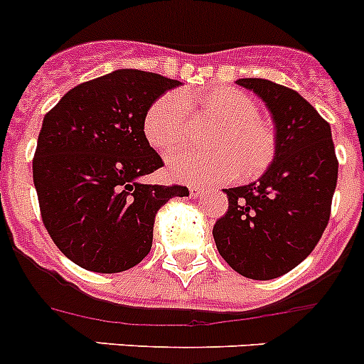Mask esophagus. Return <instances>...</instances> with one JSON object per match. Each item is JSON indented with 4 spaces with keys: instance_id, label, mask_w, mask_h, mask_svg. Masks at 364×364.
Segmentation results:
<instances>
[{
    "instance_id": "obj_1",
    "label": "esophagus",
    "mask_w": 364,
    "mask_h": 364,
    "mask_svg": "<svg viewBox=\"0 0 364 364\" xmlns=\"http://www.w3.org/2000/svg\"><path fill=\"white\" fill-rule=\"evenodd\" d=\"M202 191H204V189H202L200 186H189V195H191L193 198L200 197V195H202Z\"/></svg>"
}]
</instances>
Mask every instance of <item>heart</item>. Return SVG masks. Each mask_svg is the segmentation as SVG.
I'll use <instances>...</instances> for the list:
<instances>
[{
	"instance_id": "1",
	"label": "heart",
	"mask_w": 364,
	"mask_h": 364,
	"mask_svg": "<svg viewBox=\"0 0 364 364\" xmlns=\"http://www.w3.org/2000/svg\"><path fill=\"white\" fill-rule=\"evenodd\" d=\"M210 117L220 122L210 147L217 151H178L167 156L173 178L188 184L226 182L239 175L252 178L272 164L275 154L273 131L257 117V105L242 91L217 87L205 92H167L156 98L144 114L142 131L147 144L156 151H167L186 140L189 118Z\"/></svg>"
}]
</instances>
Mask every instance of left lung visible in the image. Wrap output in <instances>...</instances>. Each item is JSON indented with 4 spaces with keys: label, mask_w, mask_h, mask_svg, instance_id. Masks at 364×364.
I'll return each instance as SVG.
<instances>
[{
    "label": "left lung",
    "mask_w": 364,
    "mask_h": 364,
    "mask_svg": "<svg viewBox=\"0 0 364 364\" xmlns=\"http://www.w3.org/2000/svg\"><path fill=\"white\" fill-rule=\"evenodd\" d=\"M237 83L268 107L275 154L255 182L222 189L230 205L213 226V239L235 272L269 281L301 264L323 237L339 162L330 124L297 91L264 78Z\"/></svg>",
    "instance_id": "obj_1"
}]
</instances>
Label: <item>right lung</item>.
Wrapping results in <instances>:
<instances>
[{"mask_svg": "<svg viewBox=\"0 0 364 364\" xmlns=\"http://www.w3.org/2000/svg\"><path fill=\"white\" fill-rule=\"evenodd\" d=\"M182 85L162 74L117 69L70 89L43 118L32 178L43 224L60 252L96 273H118L149 253L156 211L184 186L144 184L164 166L144 114Z\"/></svg>", "mask_w": 364, "mask_h": 364, "instance_id": "1", "label": "right lung"}]
</instances>
